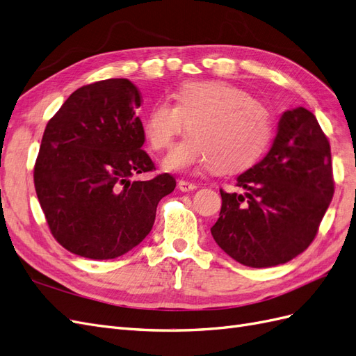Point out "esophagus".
<instances>
[{
  "label": "esophagus",
  "instance_id": "34e87169",
  "mask_svg": "<svg viewBox=\"0 0 356 356\" xmlns=\"http://www.w3.org/2000/svg\"><path fill=\"white\" fill-rule=\"evenodd\" d=\"M178 188H179L181 191L188 193V191L196 190V188H197V186H196V184H193V182H188V181H179V182H178Z\"/></svg>",
  "mask_w": 356,
  "mask_h": 356
}]
</instances>
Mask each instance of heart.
<instances>
[{
    "instance_id": "b5f03b06",
    "label": "heart",
    "mask_w": 356,
    "mask_h": 356,
    "mask_svg": "<svg viewBox=\"0 0 356 356\" xmlns=\"http://www.w3.org/2000/svg\"><path fill=\"white\" fill-rule=\"evenodd\" d=\"M177 104L157 102L145 117L144 134L154 149H168L191 132L163 161L172 172L213 168L233 174L260 157L272 134L266 106L239 86L222 80L187 81L175 92Z\"/></svg>"
}]
</instances>
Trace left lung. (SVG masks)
Returning a JSON list of instances; mask_svg holds the SVG:
<instances>
[{
    "instance_id": "obj_1",
    "label": "left lung",
    "mask_w": 356,
    "mask_h": 356,
    "mask_svg": "<svg viewBox=\"0 0 356 356\" xmlns=\"http://www.w3.org/2000/svg\"><path fill=\"white\" fill-rule=\"evenodd\" d=\"M239 193H221L211 233L233 260L255 268L293 260L315 239L334 195L330 143L303 106L286 110L272 148L238 177Z\"/></svg>"
}]
</instances>
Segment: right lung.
<instances>
[{
    "mask_svg": "<svg viewBox=\"0 0 356 356\" xmlns=\"http://www.w3.org/2000/svg\"><path fill=\"white\" fill-rule=\"evenodd\" d=\"M141 95L127 79L96 81L71 93L50 118L34 168V184L55 239L70 252L110 260L152 232L159 202L174 191L169 174L143 149Z\"/></svg>",
    "mask_w": 356,
    "mask_h": 356,
    "instance_id": "right-lung-1",
    "label": "right lung"
}]
</instances>
